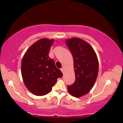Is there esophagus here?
Returning <instances> with one entry per match:
<instances>
[{
  "label": "esophagus",
  "instance_id": "1",
  "mask_svg": "<svg viewBox=\"0 0 123 123\" xmlns=\"http://www.w3.org/2000/svg\"><path fill=\"white\" fill-rule=\"evenodd\" d=\"M60 70H61V71L62 72V73H64V68H62L61 69H60Z\"/></svg>",
  "mask_w": 123,
  "mask_h": 123
}]
</instances>
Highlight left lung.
<instances>
[{"label": "left lung", "mask_w": 123, "mask_h": 123, "mask_svg": "<svg viewBox=\"0 0 123 123\" xmlns=\"http://www.w3.org/2000/svg\"><path fill=\"white\" fill-rule=\"evenodd\" d=\"M74 60L75 80L68 86L70 95L80 97L88 93L93 87L98 72V62L93 49L87 42L79 38L65 41Z\"/></svg>", "instance_id": "left-lung-1"}]
</instances>
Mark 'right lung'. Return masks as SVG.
<instances>
[{
	"label": "right lung",
	"instance_id": "obj_1",
	"mask_svg": "<svg viewBox=\"0 0 123 123\" xmlns=\"http://www.w3.org/2000/svg\"><path fill=\"white\" fill-rule=\"evenodd\" d=\"M54 40L43 38L29 48L21 64L22 76L30 92L36 96H43L51 90L56 80L63 73L55 66L54 60L49 56Z\"/></svg>",
	"mask_w": 123,
	"mask_h": 123
}]
</instances>
